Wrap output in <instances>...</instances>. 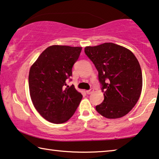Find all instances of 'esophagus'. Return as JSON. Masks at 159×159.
I'll return each instance as SVG.
<instances>
[{
  "label": "esophagus",
  "mask_w": 159,
  "mask_h": 159,
  "mask_svg": "<svg viewBox=\"0 0 159 159\" xmlns=\"http://www.w3.org/2000/svg\"><path fill=\"white\" fill-rule=\"evenodd\" d=\"M93 91H94L93 89H91L90 90H88V91H86V93H87V94H91Z\"/></svg>",
  "instance_id": "34e87169"
}]
</instances>
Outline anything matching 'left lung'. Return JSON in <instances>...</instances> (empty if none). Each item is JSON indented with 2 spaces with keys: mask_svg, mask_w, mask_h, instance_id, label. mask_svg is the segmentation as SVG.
<instances>
[{
  "mask_svg": "<svg viewBox=\"0 0 159 159\" xmlns=\"http://www.w3.org/2000/svg\"><path fill=\"white\" fill-rule=\"evenodd\" d=\"M84 51L98 70L104 93L97 112L107 118L124 116L136 104L142 90V72L136 56L113 43L86 46Z\"/></svg>",
  "mask_w": 159,
  "mask_h": 159,
  "instance_id": "8db88e82",
  "label": "left lung"
}]
</instances>
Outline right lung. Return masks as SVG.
<instances>
[{"label":"right lung","instance_id":"right-lung-1","mask_svg":"<svg viewBox=\"0 0 159 159\" xmlns=\"http://www.w3.org/2000/svg\"><path fill=\"white\" fill-rule=\"evenodd\" d=\"M81 47L51 46L30 67L28 84L34 107L42 117L53 124H63L74 114L83 96L73 85L67 86L72 68Z\"/></svg>","mask_w":159,"mask_h":159}]
</instances>
